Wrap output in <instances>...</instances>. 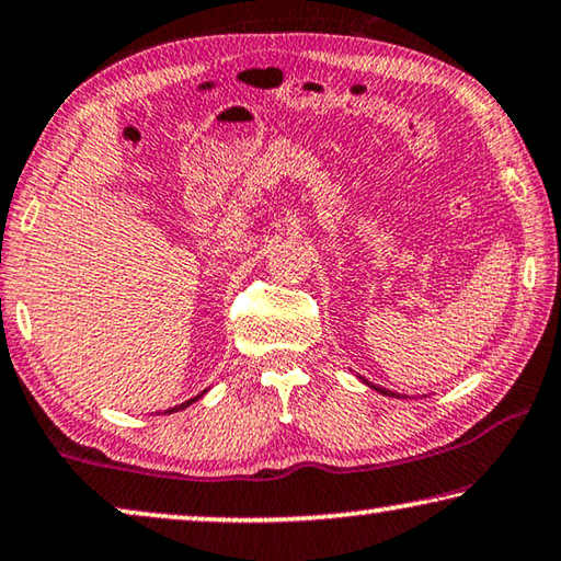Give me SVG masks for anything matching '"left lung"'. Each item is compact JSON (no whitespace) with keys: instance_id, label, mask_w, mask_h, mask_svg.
<instances>
[{"instance_id":"8db88e82","label":"left lung","mask_w":561,"mask_h":561,"mask_svg":"<svg viewBox=\"0 0 561 561\" xmlns=\"http://www.w3.org/2000/svg\"><path fill=\"white\" fill-rule=\"evenodd\" d=\"M368 383V381H366ZM370 386V389H376L378 393H386V396H396V393H391V391H386V389H381V386H374V383H368ZM399 399H401V396H399Z\"/></svg>"}]
</instances>
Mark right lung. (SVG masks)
I'll list each match as a JSON object with an SVG mask.
<instances>
[{
	"mask_svg": "<svg viewBox=\"0 0 561 561\" xmlns=\"http://www.w3.org/2000/svg\"><path fill=\"white\" fill-rule=\"evenodd\" d=\"M203 393H205V391H203ZM203 393H201V396H203ZM201 396H195V399H191V401H185V403H180V407H175V409H168L165 413H172V411H180V409H187V407H191V403H195L197 399H201Z\"/></svg>",
	"mask_w": 561,
	"mask_h": 561,
	"instance_id": "obj_1",
	"label": "right lung"
}]
</instances>
